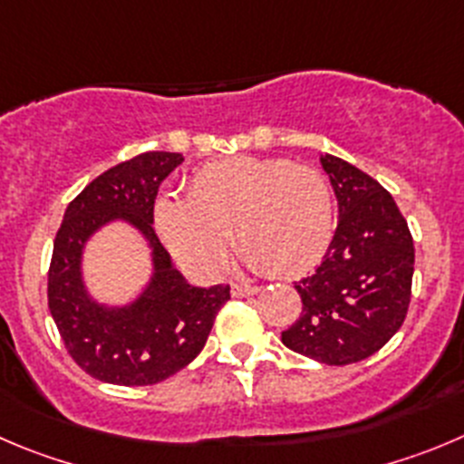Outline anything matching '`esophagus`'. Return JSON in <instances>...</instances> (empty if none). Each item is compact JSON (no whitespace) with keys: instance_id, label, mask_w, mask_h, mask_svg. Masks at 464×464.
<instances>
[{"instance_id":"34e87169","label":"esophagus","mask_w":464,"mask_h":464,"mask_svg":"<svg viewBox=\"0 0 464 464\" xmlns=\"http://www.w3.org/2000/svg\"><path fill=\"white\" fill-rule=\"evenodd\" d=\"M261 291L258 285H249V284H231V295L233 297H249L256 295Z\"/></svg>"}]
</instances>
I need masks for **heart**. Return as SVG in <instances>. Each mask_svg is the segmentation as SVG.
Segmentation results:
<instances>
[{
  "label": "heart",
  "mask_w": 464,
  "mask_h": 464,
  "mask_svg": "<svg viewBox=\"0 0 464 464\" xmlns=\"http://www.w3.org/2000/svg\"><path fill=\"white\" fill-rule=\"evenodd\" d=\"M153 227L171 256L197 275L222 270L233 231L249 266L288 276L315 266L330 246L334 201L314 167L237 155L198 169L185 198L160 197Z\"/></svg>",
  "instance_id": "b5f03b06"
}]
</instances>
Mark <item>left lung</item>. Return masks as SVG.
<instances>
[{
    "label": "left lung",
    "mask_w": 464,
    "mask_h": 464,
    "mask_svg": "<svg viewBox=\"0 0 464 464\" xmlns=\"http://www.w3.org/2000/svg\"><path fill=\"white\" fill-rule=\"evenodd\" d=\"M339 201V224L323 263L295 281L302 314L281 341L330 366L378 353L408 315L414 242L392 194L362 169L320 155Z\"/></svg>",
    "instance_id": "1"
}]
</instances>
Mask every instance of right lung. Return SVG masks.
<instances>
[{
    "label": "right lung",
    "instance_id": "1",
    "mask_svg": "<svg viewBox=\"0 0 464 464\" xmlns=\"http://www.w3.org/2000/svg\"><path fill=\"white\" fill-rule=\"evenodd\" d=\"M183 160L150 150L107 169L72 198L54 237L50 314L71 357L101 382L144 387L179 373L201 353L215 315L231 300L228 285L188 284L153 231L160 183ZM110 223H128L151 252L150 281L125 305L95 301L81 267L90 237Z\"/></svg>",
    "mask_w": 464,
    "mask_h": 464
}]
</instances>
